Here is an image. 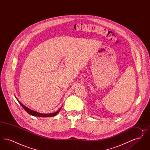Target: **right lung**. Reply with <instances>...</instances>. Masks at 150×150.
Segmentation results:
<instances>
[{"label":"right lung","mask_w":150,"mask_h":150,"mask_svg":"<svg viewBox=\"0 0 150 150\" xmlns=\"http://www.w3.org/2000/svg\"><path fill=\"white\" fill-rule=\"evenodd\" d=\"M18 102H19V103L21 105L22 107H23V108L30 115H33V116H38V117H51V116H56V115L58 114V112H59V111L61 110L62 107H61L57 111L55 112H53V113H50V114H41V113H39V112H38L36 111H33L32 110H30L29 109V108H28L26 106H25L21 102H20L18 100H17Z\"/></svg>","instance_id":"add662e5"}]
</instances>
